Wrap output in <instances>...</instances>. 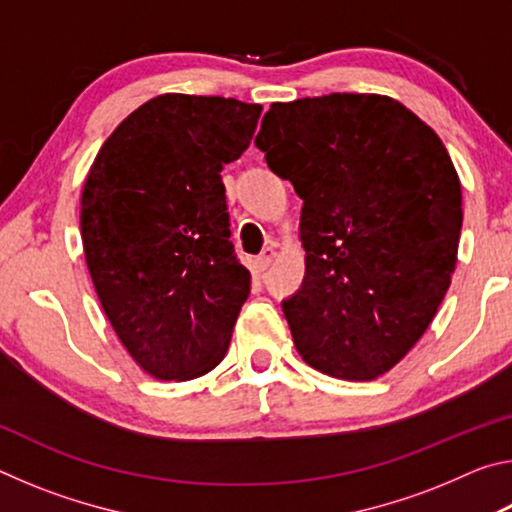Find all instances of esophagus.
I'll list each match as a JSON object with an SVG mask.
<instances>
[{"label":"esophagus","instance_id":"34e87169","mask_svg":"<svg viewBox=\"0 0 512 512\" xmlns=\"http://www.w3.org/2000/svg\"><path fill=\"white\" fill-rule=\"evenodd\" d=\"M273 259H275V248L268 246V248H264V250H262V255H259V257L255 259V268H257L259 273H264L266 268L273 264Z\"/></svg>","mask_w":512,"mask_h":512}]
</instances>
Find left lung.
I'll return each instance as SVG.
<instances>
[{"label": "left lung", "instance_id": "left-lung-1", "mask_svg": "<svg viewBox=\"0 0 512 512\" xmlns=\"http://www.w3.org/2000/svg\"><path fill=\"white\" fill-rule=\"evenodd\" d=\"M302 198L305 280L282 302L305 363L370 381L427 332L452 284L461 180L431 126L384 94L273 103L255 137Z\"/></svg>", "mask_w": 512, "mask_h": 512}]
</instances>
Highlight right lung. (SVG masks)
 <instances>
[{
	"mask_svg": "<svg viewBox=\"0 0 512 512\" xmlns=\"http://www.w3.org/2000/svg\"><path fill=\"white\" fill-rule=\"evenodd\" d=\"M259 115V103L160 94L112 131L85 178L92 284L155 379H196L228 352L250 273L230 241L221 169L248 149Z\"/></svg>",
	"mask_w": 512,
	"mask_h": 512,
	"instance_id": "add662e5",
	"label": "right lung"
}]
</instances>
